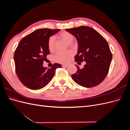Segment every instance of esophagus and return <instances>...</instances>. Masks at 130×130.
Instances as JSON below:
<instances>
[{"label": "esophagus", "instance_id": "obj_1", "mask_svg": "<svg viewBox=\"0 0 130 130\" xmlns=\"http://www.w3.org/2000/svg\"><path fill=\"white\" fill-rule=\"evenodd\" d=\"M62 67H68V65H67V64H63Z\"/></svg>", "mask_w": 130, "mask_h": 130}]
</instances>
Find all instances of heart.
Here are the masks:
<instances>
[{
  "label": "heart",
  "mask_w": 130,
  "mask_h": 130,
  "mask_svg": "<svg viewBox=\"0 0 130 130\" xmlns=\"http://www.w3.org/2000/svg\"><path fill=\"white\" fill-rule=\"evenodd\" d=\"M58 36L68 43H71L74 40L73 35L68 31H63L58 34ZM48 48L50 52H53L55 48V38L53 36L49 38L48 40ZM73 55L70 51L66 52H58L54 56V60L56 62L61 63H66Z\"/></svg>",
  "instance_id": "heart-1"
}]
</instances>
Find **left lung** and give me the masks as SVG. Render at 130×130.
Segmentation results:
<instances>
[{
  "label": "left lung",
  "instance_id": "left-lung-1",
  "mask_svg": "<svg viewBox=\"0 0 130 130\" xmlns=\"http://www.w3.org/2000/svg\"><path fill=\"white\" fill-rule=\"evenodd\" d=\"M66 31L76 37L78 44L75 61H85L83 69L77 67V72L72 75L76 84L91 88L99 85L107 76L112 59L107 42L95 29L81 26Z\"/></svg>",
  "mask_w": 130,
  "mask_h": 130
}]
</instances>
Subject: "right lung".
Masks as SVG:
<instances>
[{
    "instance_id": "add662e5",
    "label": "right lung",
    "mask_w": 130,
    "mask_h": 130,
    "mask_svg": "<svg viewBox=\"0 0 130 130\" xmlns=\"http://www.w3.org/2000/svg\"><path fill=\"white\" fill-rule=\"evenodd\" d=\"M60 29H41L23 37L14 54L15 72L22 83L26 87L37 90L44 87L53 78L56 69L61 68L54 63L50 68L43 66L46 56L50 54L48 48L49 38Z\"/></svg>"
}]
</instances>
